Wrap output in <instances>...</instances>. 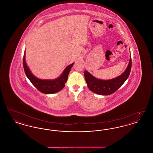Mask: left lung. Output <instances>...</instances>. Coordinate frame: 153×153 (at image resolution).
Segmentation results:
<instances>
[{
  "mask_svg": "<svg viewBox=\"0 0 153 153\" xmlns=\"http://www.w3.org/2000/svg\"><path fill=\"white\" fill-rule=\"evenodd\" d=\"M131 69V57L126 69L119 76L111 80H100L92 76L87 71L84 72V77L88 88L98 95H109L112 94L120 87L128 79Z\"/></svg>",
  "mask_w": 153,
  "mask_h": 153,
  "instance_id": "8db88e82",
  "label": "left lung"
}]
</instances>
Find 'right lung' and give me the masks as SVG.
<instances>
[{"mask_svg":"<svg viewBox=\"0 0 153 153\" xmlns=\"http://www.w3.org/2000/svg\"><path fill=\"white\" fill-rule=\"evenodd\" d=\"M23 68L26 76L29 79L33 85L45 94H53L61 91L65 86L66 82L68 80V74L73 66L74 63L68 66L61 75L54 80H42L36 77L31 72L29 67L27 65L25 60V51L23 55Z\"/></svg>","mask_w":153,"mask_h":153,"instance_id":"add662e5","label":"right lung"}]
</instances>
